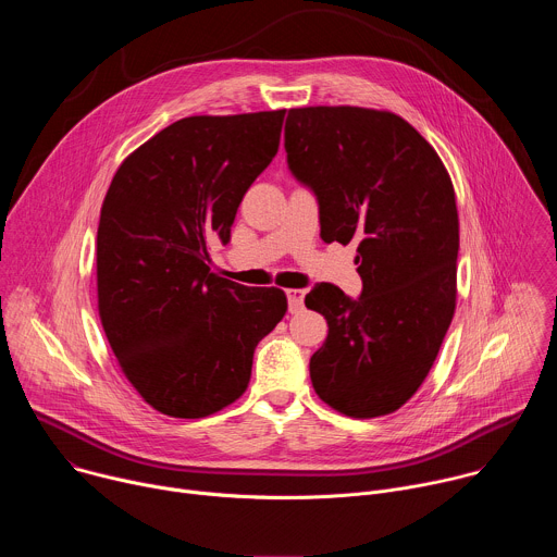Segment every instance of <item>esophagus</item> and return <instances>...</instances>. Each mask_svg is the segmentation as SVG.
<instances>
[{
	"instance_id": "obj_1",
	"label": "esophagus",
	"mask_w": 557,
	"mask_h": 557,
	"mask_svg": "<svg viewBox=\"0 0 557 557\" xmlns=\"http://www.w3.org/2000/svg\"><path fill=\"white\" fill-rule=\"evenodd\" d=\"M286 299H288V310L290 312H299L304 308V290L301 288H288Z\"/></svg>"
}]
</instances>
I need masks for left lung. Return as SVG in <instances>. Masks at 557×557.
<instances>
[{"mask_svg":"<svg viewBox=\"0 0 557 557\" xmlns=\"http://www.w3.org/2000/svg\"><path fill=\"white\" fill-rule=\"evenodd\" d=\"M293 178L320 207L324 243H357L363 288L314 284L329 322L310 357L320 399L355 419L399 410L428 376L456 306L458 213L434 147L401 116L295 108L284 127Z\"/></svg>","mask_w":557,"mask_h":557,"instance_id":"8db88e82","label":"left lung"}]
</instances>
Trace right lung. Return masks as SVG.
Masks as SVG:
<instances>
[{
  "instance_id": "add662e5",
  "label": "right lung",
  "mask_w": 557,
  "mask_h": 557,
  "mask_svg": "<svg viewBox=\"0 0 557 557\" xmlns=\"http://www.w3.org/2000/svg\"><path fill=\"white\" fill-rule=\"evenodd\" d=\"M284 114L181 119L125 158L103 200L101 324L129 383L168 417L202 419L233 404L256 346L286 312L284 290L218 277L209 258L275 158Z\"/></svg>"
}]
</instances>
